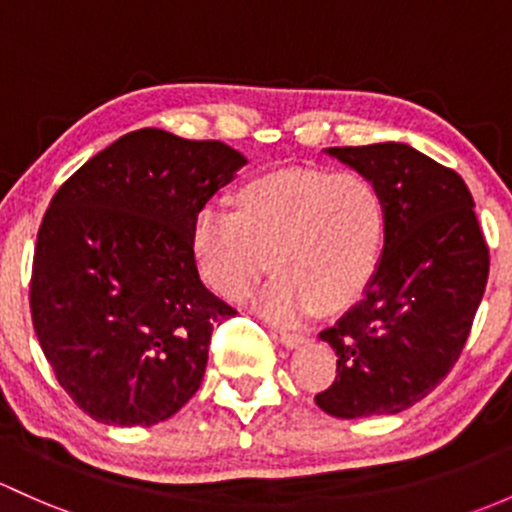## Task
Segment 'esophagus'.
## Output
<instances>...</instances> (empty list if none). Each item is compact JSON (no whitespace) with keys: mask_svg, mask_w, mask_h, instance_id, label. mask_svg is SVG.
I'll use <instances>...</instances> for the list:
<instances>
[{"mask_svg":"<svg viewBox=\"0 0 512 512\" xmlns=\"http://www.w3.org/2000/svg\"><path fill=\"white\" fill-rule=\"evenodd\" d=\"M277 336H279V341H282L287 348H299V346H304V343H306L304 333H297V331H284V328H279Z\"/></svg>","mask_w":512,"mask_h":512,"instance_id":"1","label":"esophagus"}]
</instances>
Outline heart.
<instances>
[{
  "label": "heart",
  "mask_w": 512,
  "mask_h": 512,
  "mask_svg": "<svg viewBox=\"0 0 512 512\" xmlns=\"http://www.w3.org/2000/svg\"><path fill=\"white\" fill-rule=\"evenodd\" d=\"M387 218L380 186L358 171H262L235 188L230 213L198 211L191 255L203 282L228 301L250 297L272 265L277 277L257 299L270 319H299L311 306L333 314L378 274Z\"/></svg>",
  "instance_id": "heart-1"
}]
</instances>
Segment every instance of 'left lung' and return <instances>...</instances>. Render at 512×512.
Wrapping results in <instances>:
<instances>
[{"instance_id": "obj_1", "label": "left lung", "mask_w": 512, "mask_h": 512, "mask_svg": "<svg viewBox=\"0 0 512 512\" xmlns=\"http://www.w3.org/2000/svg\"><path fill=\"white\" fill-rule=\"evenodd\" d=\"M387 201L383 262L365 297L319 333L338 355L336 380L314 397L331 417L397 414L459 360L488 282V245L469 186L410 144L331 147Z\"/></svg>"}]
</instances>
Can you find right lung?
I'll use <instances>...</instances> for the list:
<instances>
[{
  "mask_svg": "<svg viewBox=\"0 0 512 512\" xmlns=\"http://www.w3.org/2000/svg\"><path fill=\"white\" fill-rule=\"evenodd\" d=\"M247 159L223 142L137 129L51 198L31 270V319L75 405L152 427L196 395L213 326L238 311L198 277L193 218Z\"/></svg>",
  "mask_w": 512,
  "mask_h": 512,
  "instance_id": "right-lung-1",
  "label": "right lung"
}]
</instances>
